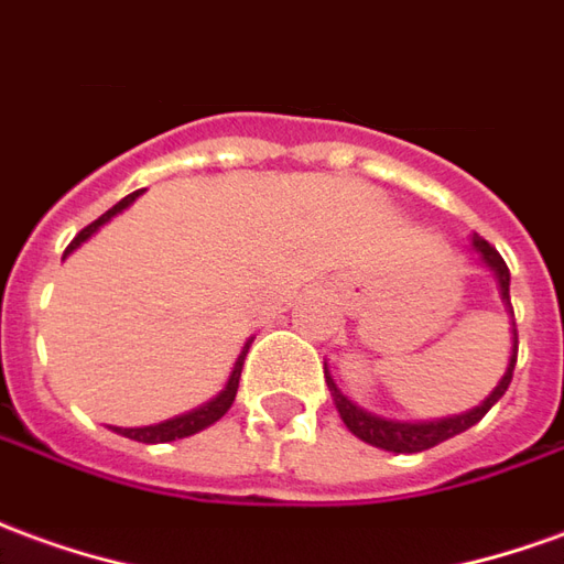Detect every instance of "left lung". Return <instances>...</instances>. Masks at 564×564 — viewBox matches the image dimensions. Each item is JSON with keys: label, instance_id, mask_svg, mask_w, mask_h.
<instances>
[{"label": "left lung", "instance_id": "1", "mask_svg": "<svg viewBox=\"0 0 564 564\" xmlns=\"http://www.w3.org/2000/svg\"><path fill=\"white\" fill-rule=\"evenodd\" d=\"M470 250L479 256V262L486 265L491 274H495V283H498V295H501L503 311L510 314V357H507V369H503L501 381L495 384V391L488 393L486 400L479 405H474L470 412H460V415H448V419H433V421H397V419H381L376 412H369L364 405H357L350 397L341 393V388L336 384V378L329 372V366L323 364V376H326V384H329V393H333V403H336L338 415L345 421L357 440H364L369 446L384 448V452H393V455H415V452H424V448L440 446L458 433L470 431L476 421L486 415L491 405L498 403L503 397V391L510 388V378H513L516 366V348H519V338H516V323H513V305H510V269L501 259V253L491 247L488 241H482L479 235H470Z\"/></svg>", "mask_w": 564, "mask_h": 564}]
</instances>
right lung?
I'll list each match as a JSON object with an SVG mask.
<instances>
[{
	"label": "right lung",
	"mask_w": 564,
	"mask_h": 564,
	"mask_svg": "<svg viewBox=\"0 0 564 564\" xmlns=\"http://www.w3.org/2000/svg\"><path fill=\"white\" fill-rule=\"evenodd\" d=\"M140 195H143V192H133V195H128V198H121L112 210H106L100 219H94L88 228H82L76 238H73V243L66 247L63 259L73 253V250H78V247L88 241V238H94V235H97V231H100L112 216H118L121 210H128ZM250 345H253V338H247V341H243L241 354H238V360H235L231 372H228L226 388L216 393L214 400H207V403L198 405V409H192V412H183V415H173V419L167 421H159V424H145V427H116V433L128 436V440H137V443H171V440H183V436H192V433H198L204 431V427L216 424V421L223 419L228 409H231V403H235V393H238V381H241V369H243V360H247V350H250Z\"/></svg>",
	"instance_id": "add662e5"
}]
</instances>
